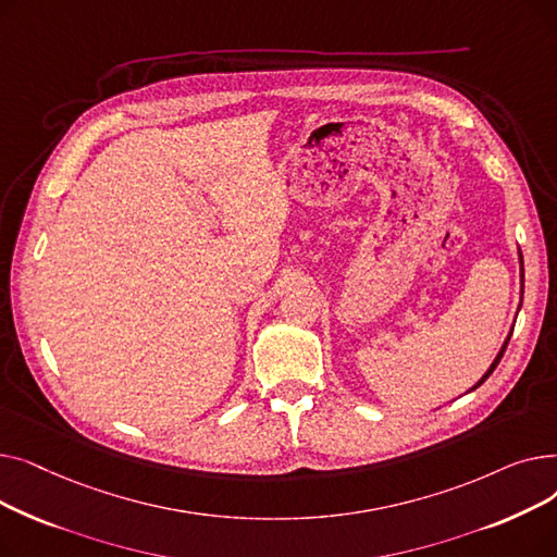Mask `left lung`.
I'll return each mask as SVG.
<instances>
[{
  "instance_id": "1",
  "label": "left lung",
  "mask_w": 557,
  "mask_h": 557,
  "mask_svg": "<svg viewBox=\"0 0 557 557\" xmlns=\"http://www.w3.org/2000/svg\"><path fill=\"white\" fill-rule=\"evenodd\" d=\"M517 255H519V277H521V280H519V282H521V290H519V296H521V300H523V257H521V250H519V252H517ZM521 300H519V307H517V313H519V309H521ZM510 336H512V332H510V334H508V336H506V341H504V345H502V349H499V352H496V357H494V361H492V363H490V368H487V370H485V374H483V376H481V379H479V382H476V384H474V386H472V388H470V391H467V393H472V391H476V388H479V386H481V384H483V382H485V379H487V376H490V374H492V372H494V368H496V366H499V361H502V357H504V352H506V347H508V341H510Z\"/></svg>"
}]
</instances>
